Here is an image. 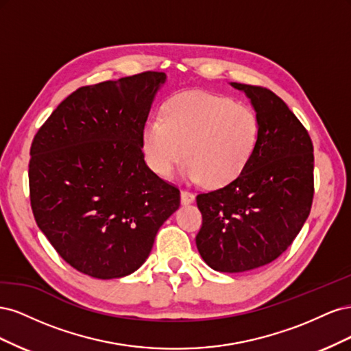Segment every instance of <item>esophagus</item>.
I'll list each match as a JSON object with an SVG mask.
<instances>
[{
	"label": "esophagus",
	"mask_w": 351,
	"mask_h": 351,
	"mask_svg": "<svg viewBox=\"0 0 351 351\" xmlns=\"http://www.w3.org/2000/svg\"><path fill=\"white\" fill-rule=\"evenodd\" d=\"M193 202H195V195L192 192H189V190H182V204L189 205V204H193Z\"/></svg>",
	"instance_id": "1"
}]
</instances>
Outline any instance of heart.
Wrapping results in <instances>:
<instances>
[{"mask_svg": "<svg viewBox=\"0 0 351 351\" xmlns=\"http://www.w3.org/2000/svg\"><path fill=\"white\" fill-rule=\"evenodd\" d=\"M261 124L247 105L208 92H184L169 98L161 119L147 121L141 146L146 164L169 177L180 159L187 182L227 186L244 171L258 146Z\"/></svg>", "mask_w": 351, "mask_h": 351, "instance_id": "b5f03b06", "label": "heart"}]
</instances>
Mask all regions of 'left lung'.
<instances>
[{"mask_svg": "<svg viewBox=\"0 0 351 351\" xmlns=\"http://www.w3.org/2000/svg\"><path fill=\"white\" fill-rule=\"evenodd\" d=\"M259 119L258 146L230 184L196 197V246L212 269L244 272L282 254L299 234L313 200V145L285 102L267 88L231 83Z\"/></svg>", "mask_w": 351, "mask_h": 351, "instance_id": "left-lung-1", "label": "left lung"}]
</instances>
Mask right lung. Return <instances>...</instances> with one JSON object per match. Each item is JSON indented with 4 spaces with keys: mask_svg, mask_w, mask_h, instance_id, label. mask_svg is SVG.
Wrapping results in <instances>:
<instances>
[{
    "mask_svg": "<svg viewBox=\"0 0 351 351\" xmlns=\"http://www.w3.org/2000/svg\"><path fill=\"white\" fill-rule=\"evenodd\" d=\"M165 73L74 90L30 146V206L74 269L99 280L139 269L180 206V190L146 165L142 130Z\"/></svg>",
    "mask_w": 351,
    "mask_h": 351,
    "instance_id": "add662e5",
    "label": "right lung"
}]
</instances>
